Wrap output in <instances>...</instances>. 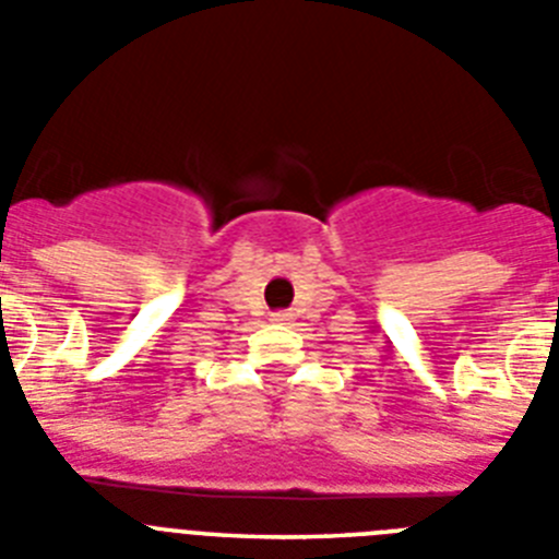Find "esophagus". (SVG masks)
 Returning a JSON list of instances; mask_svg holds the SVG:
<instances>
[{
	"label": "esophagus",
	"mask_w": 559,
	"mask_h": 559,
	"mask_svg": "<svg viewBox=\"0 0 559 559\" xmlns=\"http://www.w3.org/2000/svg\"><path fill=\"white\" fill-rule=\"evenodd\" d=\"M290 319H294V316H290L288 310H280V313L271 316V322L274 324H290Z\"/></svg>",
	"instance_id": "obj_1"
}]
</instances>
